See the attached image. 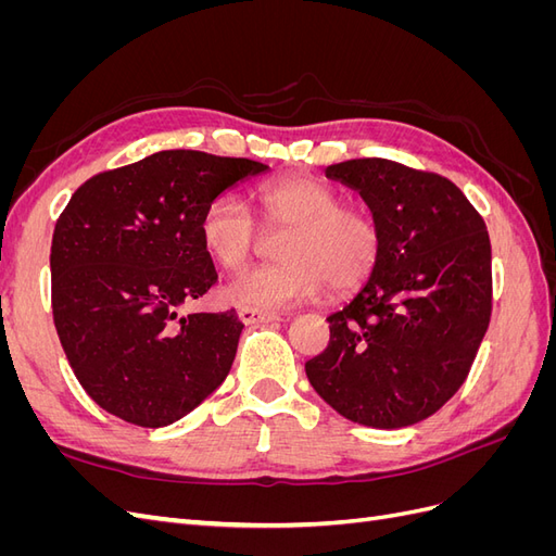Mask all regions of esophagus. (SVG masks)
<instances>
[{
    "label": "esophagus",
    "instance_id": "34e87169",
    "mask_svg": "<svg viewBox=\"0 0 556 556\" xmlns=\"http://www.w3.org/2000/svg\"><path fill=\"white\" fill-rule=\"evenodd\" d=\"M239 319L243 325H268V323H280V315L257 311V308H239Z\"/></svg>",
    "mask_w": 556,
    "mask_h": 556
}]
</instances>
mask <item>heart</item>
<instances>
[{"label": "heart", "instance_id": "obj_1", "mask_svg": "<svg viewBox=\"0 0 556 556\" xmlns=\"http://www.w3.org/2000/svg\"><path fill=\"white\" fill-rule=\"evenodd\" d=\"M257 206L278 243L276 266H257L231 278L223 299L233 306L282 311L304 304L327 290L345 292L374 274L382 252L376 215L364 206L343 204L341 192L311 176H288L266 182ZM206 255L227 271L257 255L264 229L245 201L231 192L215 194L199 220Z\"/></svg>", "mask_w": 556, "mask_h": 556}]
</instances>
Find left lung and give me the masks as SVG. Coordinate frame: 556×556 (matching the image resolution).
<instances>
[{
    "label": "left lung",
    "instance_id": "left-lung-1",
    "mask_svg": "<svg viewBox=\"0 0 556 556\" xmlns=\"http://www.w3.org/2000/svg\"><path fill=\"white\" fill-rule=\"evenodd\" d=\"M325 174L359 192L380 225L382 252L350 304L327 317L329 345L306 362V376L350 422H422L459 390L490 325V233L443 176L380 157Z\"/></svg>",
    "mask_w": 556,
    "mask_h": 556
}]
</instances>
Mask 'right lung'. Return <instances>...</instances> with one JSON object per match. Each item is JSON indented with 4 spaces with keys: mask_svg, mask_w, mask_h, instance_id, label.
Here are the masks:
<instances>
[{
    "mask_svg": "<svg viewBox=\"0 0 556 556\" xmlns=\"http://www.w3.org/2000/svg\"><path fill=\"white\" fill-rule=\"evenodd\" d=\"M268 166L162 150L74 192L50 248L53 317L78 382L111 415L169 427L220 387L241 319L185 313L217 280L199 239L208 201Z\"/></svg>",
    "mask_w": 556,
    "mask_h": 556,
    "instance_id": "1",
    "label": "right lung"
}]
</instances>
